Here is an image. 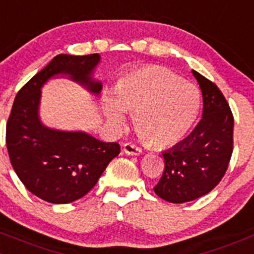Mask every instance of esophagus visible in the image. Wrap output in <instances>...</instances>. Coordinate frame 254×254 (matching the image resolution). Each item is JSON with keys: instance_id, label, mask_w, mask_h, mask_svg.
<instances>
[{"instance_id": "34e87169", "label": "esophagus", "mask_w": 254, "mask_h": 254, "mask_svg": "<svg viewBox=\"0 0 254 254\" xmlns=\"http://www.w3.org/2000/svg\"><path fill=\"white\" fill-rule=\"evenodd\" d=\"M123 150L127 155H139V154H141V149L131 143H125L123 145Z\"/></svg>"}]
</instances>
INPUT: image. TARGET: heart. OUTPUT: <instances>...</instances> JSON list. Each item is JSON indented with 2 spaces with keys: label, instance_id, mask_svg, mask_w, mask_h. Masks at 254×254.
I'll list each match as a JSON object with an SVG mask.
<instances>
[{
  "label": "heart",
  "instance_id": "obj_1",
  "mask_svg": "<svg viewBox=\"0 0 254 254\" xmlns=\"http://www.w3.org/2000/svg\"><path fill=\"white\" fill-rule=\"evenodd\" d=\"M199 105L198 89L162 66L130 71L118 81L114 96H101L103 114L111 127L124 129V113L134 115L139 138L154 148L179 143L193 127Z\"/></svg>",
  "mask_w": 254,
  "mask_h": 254
}]
</instances>
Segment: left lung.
I'll use <instances>...</instances> for the list:
<instances>
[{
  "label": "left lung",
  "instance_id": "obj_1",
  "mask_svg": "<svg viewBox=\"0 0 254 254\" xmlns=\"http://www.w3.org/2000/svg\"><path fill=\"white\" fill-rule=\"evenodd\" d=\"M203 95V118L181 143L163 151L164 173L154 187L170 203H186L209 193L226 174L233 151V115L214 82L191 70Z\"/></svg>",
  "mask_w": 254,
  "mask_h": 254
}]
</instances>
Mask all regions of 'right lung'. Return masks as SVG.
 I'll return each instance as SVG.
<instances>
[{
    "label": "right lung",
    "mask_w": 254,
    "mask_h": 254,
    "mask_svg": "<svg viewBox=\"0 0 254 254\" xmlns=\"http://www.w3.org/2000/svg\"><path fill=\"white\" fill-rule=\"evenodd\" d=\"M100 60L99 54H60L16 95L6 127L7 150L23 186L42 200L66 204L82 198L119 155L118 143H104L80 130L52 129L40 119L41 89L51 79L68 77L98 96L103 84L94 71Z\"/></svg>",
    "instance_id": "obj_1"
}]
</instances>
